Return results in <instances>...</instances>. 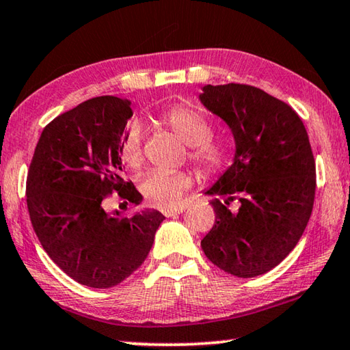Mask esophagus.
<instances>
[{"label": "esophagus", "mask_w": 350, "mask_h": 350, "mask_svg": "<svg viewBox=\"0 0 350 350\" xmlns=\"http://www.w3.org/2000/svg\"><path fill=\"white\" fill-rule=\"evenodd\" d=\"M185 208H187L185 205H177V206H174V208H167V210H163L162 213H163V215L167 216V217H173V216L180 215V213L185 211Z\"/></svg>", "instance_id": "1"}]
</instances>
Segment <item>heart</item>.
Instances as JSON below:
<instances>
[{
	"mask_svg": "<svg viewBox=\"0 0 350 350\" xmlns=\"http://www.w3.org/2000/svg\"><path fill=\"white\" fill-rule=\"evenodd\" d=\"M157 125L177 135L189 146L188 157L205 176H217L230 165L232 152L224 140L213 137L210 118L199 109L187 105H173L156 117ZM118 157L126 168L137 171L144 163L140 126L131 123L123 134ZM194 177L188 171H151L142 183V193L157 208H173L182 194L193 185Z\"/></svg>",
	"mask_w": 350,
	"mask_h": 350,
	"instance_id": "1",
	"label": "heart"
}]
</instances>
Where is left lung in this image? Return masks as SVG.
Returning a JSON list of instances; mask_svg holds the SVG:
<instances>
[{
	"label": "left lung",
	"mask_w": 350,
	"mask_h": 350,
	"mask_svg": "<svg viewBox=\"0 0 350 350\" xmlns=\"http://www.w3.org/2000/svg\"><path fill=\"white\" fill-rule=\"evenodd\" d=\"M199 98L236 142L233 165L206 191L217 196L216 221L200 245L230 275H264L293 250L312 215L317 171L309 135L287 103L259 88L206 85ZM233 200L238 212L229 210Z\"/></svg>",
	"instance_id": "8db88e82"
}]
</instances>
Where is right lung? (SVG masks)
Here are the masks:
<instances>
[{
	"instance_id": "add662e5",
	"label": "right lung",
	"mask_w": 350,
	"mask_h": 350,
	"mask_svg": "<svg viewBox=\"0 0 350 350\" xmlns=\"http://www.w3.org/2000/svg\"><path fill=\"white\" fill-rule=\"evenodd\" d=\"M133 116L131 102L96 97L47 123L26 180L27 210L49 258L83 286L114 287L150 253L165 216L145 210L108 215L112 193L139 205L142 194L122 179L118 146Z\"/></svg>"
}]
</instances>
